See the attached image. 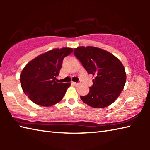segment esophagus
Returning a JSON list of instances; mask_svg holds the SVG:
<instances>
[{
	"label": "esophagus",
	"instance_id": "obj_1",
	"mask_svg": "<svg viewBox=\"0 0 150 150\" xmlns=\"http://www.w3.org/2000/svg\"><path fill=\"white\" fill-rule=\"evenodd\" d=\"M72 84L74 85L75 86H77L79 84V83H75V82H72Z\"/></svg>",
	"mask_w": 150,
	"mask_h": 150
}]
</instances>
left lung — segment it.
<instances>
[{
	"label": "left lung",
	"mask_w": 150,
	"mask_h": 150,
	"mask_svg": "<svg viewBox=\"0 0 150 150\" xmlns=\"http://www.w3.org/2000/svg\"><path fill=\"white\" fill-rule=\"evenodd\" d=\"M73 53L88 74L95 77L89 93L81 96L83 102L98 108L112 104L126 83V75L122 63L110 52L95 47H78Z\"/></svg>",
	"instance_id": "left-lung-1"
}]
</instances>
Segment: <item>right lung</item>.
I'll return each mask as SVG.
<instances>
[{
	"instance_id": "1",
	"label": "right lung",
	"mask_w": 150,
	"mask_h": 150,
	"mask_svg": "<svg viewBox=\"0 0 150 150\" xmlns=\"http://www.w3.org/2000/svg\"><path fill=\"white\" fill-rule=\"evenodd\" d=\"M73 51L72 48H56L38 55L25 66L20 81L25 95L33 103L50 106L60 102L70 83L57 81L63 59Z\"/></svg>"
}]
</instances>
